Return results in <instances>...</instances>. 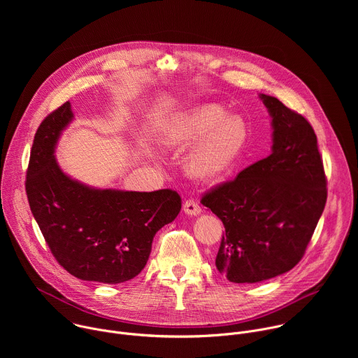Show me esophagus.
Returning a JSON list of instances; mask_svg holds the SVG:
<instances>
[{
	"label": "esophagus",
	"instance_id": "1",
	"mask_svg": "<svg viewBox=\"0 0 358 358\" xmlns=\"http://www.w3.org/2000/svg\"><path fill=\"white\" fill-rule=\"evenodd\" d=\"M182 210H184V213L187 214V215H199L201 214V207H199V203L195 201V199H192V198H189V199H187L185 202H184V206H182Z\"/></svg>",
	"mask_w": 358,
	"mask_h": 358
}]
</instances>
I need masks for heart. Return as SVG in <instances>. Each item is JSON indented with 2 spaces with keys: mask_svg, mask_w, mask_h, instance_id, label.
Here are the masks:
<instances>
[{
  "mask_svg": "<svg viewBox=\"0 0 358 358\" xmlns=\"http://www.w3.org/2000/svg\"><path fill=\"white\" fill-rule=\"evenodd\" d=\"M245 122L218 105H202L169 120L159 133L167 147L198 141L187 159L188 173L199 180L224 176L236 162L246 143Z\"/></svg>",
  "mask_w": 358,
  "mask_h": 358,
  "instance_id": "1",
  "label": "heart"
}]
</instances>
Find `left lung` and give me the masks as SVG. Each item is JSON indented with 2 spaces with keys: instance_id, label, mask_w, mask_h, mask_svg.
<instances>
[{
  "instance_id": "8db88e82",
  "label": "left lung",
  "mask_w": 358,
  "mask_h": 358,
  "mask_svg": "<svg viewBox=\"0 0 358 358\" xmlns=\"http://www.w3.org/2000/svg\"><path fill=\"white\" fill-rule=\"evenodd\" d=\"M259 97L272 117V155L201 199L225 227L215 265L234 283L264 282L294 268L327 199L313 127L279 99Z\"/></svg>"
}]
</instances>
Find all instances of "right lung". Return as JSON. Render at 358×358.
<instances>
[{
  "label": "right lung",
  "instance_id": "obj_1",
  "mask_svg": "<svg viewBox=\"0 0 358 358\" xmlns=\"http://www.w3.org/2000/svg\"><path fill=\"white\" fill-rule=\"evenodd\" d=\"M72 120L66 101L35 133L25 182L29 208L65 271L82 280L122 283L143 271L152 238L176 220L181 198L173 189H100L71 178L55 147Z\"/></svg>",
  "mask_w": 358,
  "mask_h": 358
}]
</instances>
